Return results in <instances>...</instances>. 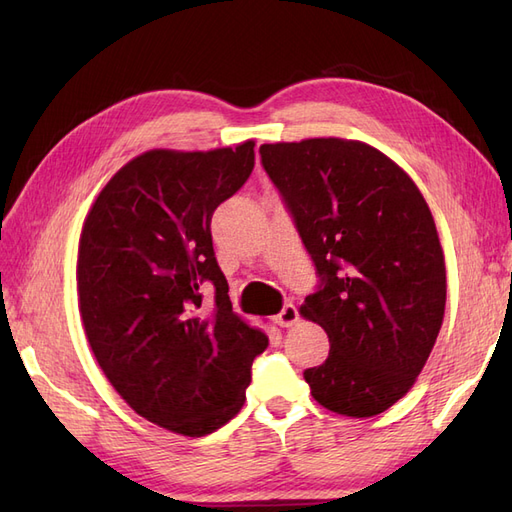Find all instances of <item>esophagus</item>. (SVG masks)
<instances>
[{"mask_svg":"<svg viewBox=\"0 0 512 512\" xmlns=\"http://www.w3.org/2000/svg\"><path fill=\"white\" fill-rule=\"evenodd\" d=\"M275 324L277 327H282V329H288V327H294V324L299 322V312H297V307H294L292 303H288V305H284V309L280 314H277L275 318Z\"/></svg>","mask_w":512,"mask_h":512,"instance_id":"34e87169","label":"esophagus"}]
</instances>
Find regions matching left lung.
<instances>
[{
	"label": "left lung",
	"instance_id": "left-lung-1",
	"mask_svg": "<svg viewBox=\"0 0 512 512\" xmlns=\"http://www.w3.org/2000/svg\"><path fill=\"white\" fill-rule=\"evenodd\" d=\"M322 277L301 316L327 331L329 359L305 369L322 408L376 416L404 397L436 344L446 267L436 222L412 177L350 138L260 145Z\"/></svg>",
	"mask_w": 512,
	"mask_h": 512
}]
</instances>
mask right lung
<instances>
[{
    "mask_svg": "<svg viewBox=\"0 0 512 512\" xmlns=\"http://www.w3.org/2000/svg\"><path fill=\"white\" fill-rule=\"evenodd\" d=\"M254 145L149 149L108 179L83 222L76 292L91 352L138 416L179 436L237 416L269 346L232 312L209 228L250 177ZM203 281L216 288L209 310Z\"/></svg>",
    "mask_w": 512,
    "mask_h": 512,
    "instance_id": "right-lung-1",
    "label": "right lung"
}]
</instances>
